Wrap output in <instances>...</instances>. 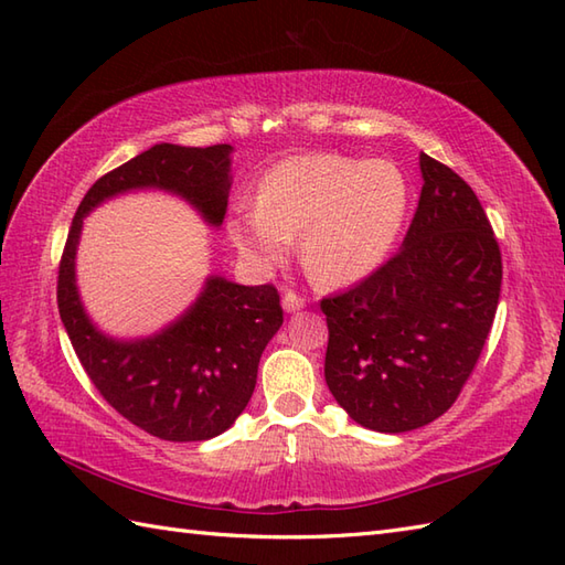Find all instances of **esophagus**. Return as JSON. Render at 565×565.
<instances>
[{
  "mask_svg": "<svg viewBox=\"0 0 565 565\" xmlns=\"http://www.w3.org/2000/svg\"><path fill=\"white\" fill-rule=\"evenodd\" d=\"M281 303H284V310H286V313H298V310H303V308H306V298H303V296H298V294H294V291H286Z\"/></svg>",
  "mask_w": 565,
  "mask_h": 565,
  "instance_id": "1",
  "label": "esophagus"
}]
</instances>
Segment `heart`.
Wrapping results in <instances>:
<instances>
[{
  "label": "heart",
  "mask_w": 565,
  "mask_h": 565,
  "mask_svg": "<svg viewBox=\"0 0 565 565\" xmlns=\"http://www.w3.org/2000/svg\"><path fill=\"white\" fill-rule=\"evenodd\" d=\"M411 209V184L391 160L298 154L264 174L255 209L237 206L225 231L245 257L279 264L301 237L313 281L342 289L393 255Z\"/></svg>",
  "instance_id": "obj_1"
}]
</instances>
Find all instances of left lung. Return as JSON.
Wrapping results in <instances>:
<instances>
[{"label":"left lung","instance_id":"1","mask_svg":"<svg viewBox=\"0 0 565 565\" xmlns=\"http://www.w3.org/2000/svg\"><path fill=\"white\" fill-rule=\"evenodd\" d=\"M423 191L401 252L350 291L322 298L326 381L356 425L386 435L454 405L493 326L502 262L481 201L419 152Z\"/></svg>","mask_w":565,"mask_h":565}]
</instances>
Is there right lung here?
I'll use <instances>...</instances> for the list:
<instances>
[{"label": "right lung", "mask_w": 565, "mask_h": 565, "mask_svg": "<svg viewBox=\"0 0 565 565\" xmlns=\"http://www.w3.org/2000/svg\"><path fill=\"white\" fill-rule=\"evenodd\" d=\"M233 186V146L158 142L94 182L72 218L60 262L57 308L79 362L106 403L128 423L167 441L218 437L245 411L264 347L284 313L271 284L243 286L209 274L182 316L142 338H114L92 320L77 286L84 218L130 191L182 199L209 227H221Z\"/></svg>", "instance_id": "right-lung-1"}]
</instances>
